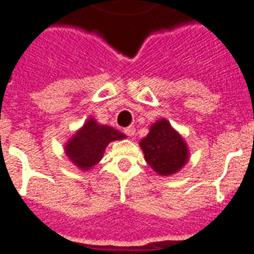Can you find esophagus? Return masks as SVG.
I'll return each mask as SVG.
<instances>
[{
  "label": "esophagus",
  "instance_id": "obj_1",
  "mask_svg": "<svg viewBox=\"0 0 254 254\" xmlns=\"http://www.w3.org/2000/svg\"><path fill=\"white\" fill-rule=\"evenodd\" d=\"M125 134L127 135V136H134L135 128H134V127H132V126H128L127 128H125Z\"/></svg>",
  "mask_w": 254,
  "mask_h": 254
}]
</instances>
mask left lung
I'll return each instance as SVG.
<instances>
[{
    "label": "left lung",
    "instance_id": "1",
    "mask_svg": "<svg viewBox=\"0 0 254 254\" xmlns=\"http://www.w3.org/2000/svg\"><path fill=\"white\" fill-rule=\"evenodd\" d=\"M140 147L147 164L158 175H173L188 161L186 142L165 119L151 126L149 135L140 140Z\"/></svg>",
    "mask_w": 254,
    "mask_h": 254
}]
</instances>
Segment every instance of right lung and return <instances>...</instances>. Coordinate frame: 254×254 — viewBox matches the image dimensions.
I'll use <instances>...</instances> for the list:
<instances>
[{"instance_id":"right-lung-1","label":"right lung","mask_w":254,"mask_h":254,"mask_svg":"<svg viewBox=\"0 0 254 254\" xmlns=\"http://www.w3.org/2000/svg\"><path fill=\"white\" fill-rule=\"evenodd\" d=\"M125 134L108 126H99L96 120L89 119L84 127L66 145V154L73 164L88 170L96 165L104 153L109 142L123 139Z\"/></svg>"}]
</instances>
